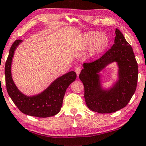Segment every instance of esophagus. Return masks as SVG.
<instances>
[{
  "label": "esophagus",
  "mask_w": 146,
  "mask_h": 146,
  "mask_svg": "<svg viewBox=\"0 0 146 146\" xmlns=\"http://www.w3.org/2000/svg\"><path fill=\"white\" fill-rule=\"evenodd\" d=\"M80 71H81V68H80V67H77V68H76V69H75V72H76L77 76H78L79 74L80 73Z\"/></svg>",
  "instance_id": "esophagus-1"
}]
</instances>
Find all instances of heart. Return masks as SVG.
<instances>
[{
    "mask_svg": "<svg viewBox=\"0 0 146 146\" xmlns=\"http://www.w3.org/2000/svg\"><path fill=\"white\" fill-rule=\"evenodd\" d=\"M108 44L109 38L105 34L89 32L82 35L78 45L81 48L89 47L88 57L93 59L100 56L105 51Z\"/></svg>",
    "mask_w": 146,
    "mask_h": 146,
    "instance_id": "1",
    "label": "heart"
}]
</instances>
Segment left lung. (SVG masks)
I'll return each instance as SVG.
<instances>
[{"mask_svg": "<svg viewBox=\"0 0 146 146\" xmlns=\"http://www.w3.org/2000/svg\"><path fill=\"white\" fill-rule=\"evenodd\" d=\"M114 44L100 58L84 63L79 78L84 87V100L87 107L93 111L106 114L125 108L136 90L138 66L133 50L118 29L115 31ZM116 62L119 66V80L108 90H103L98 72L106 65Z\"/></svg>", "mask_w": 146, "mask_h": 146, "instance_id": "obj_1", "label": "left lung"}]
</instances>
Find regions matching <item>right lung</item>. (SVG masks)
Masks as SVG:
<instances>
[{"label":"right lung","mask_w":146,"mask_h":146,"mask_svg":"<svg viewBox=\"0 0 146 146\" xmlns=\"http://www.w3.org/2000/svg\"><path fill=\"white\" fill-rule=\"evenodd\" d=\"M21 42V40H16L13 43L5 63V82L8 94L23 114L39 118L55 116L60 111L66 89L76 80V74L74 71L65 74L54 80L49 87L40 94L34 96L23 94L14 83L11 71L14 52Z\"/></svg>","instance_id":"1"}]
</instances>
